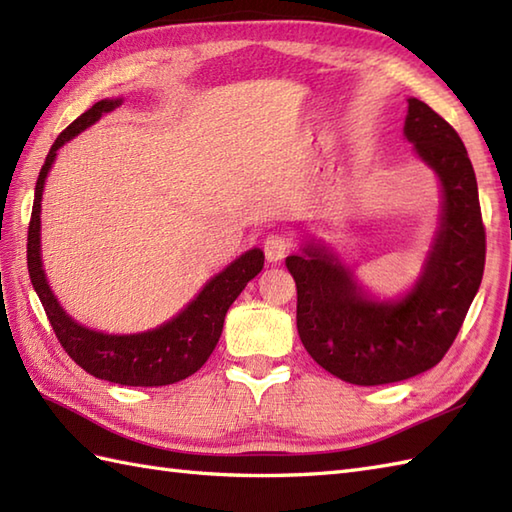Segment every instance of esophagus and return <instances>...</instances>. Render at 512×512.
<instances>
[{
    "label": "esophagus",
    "mask_w": 512,
    "mask_h": 512,
    "mask_svg": "<svg viewBox=\"0 0 512 512\" xmlns=\"http://www.w3.org/2000/svg\"><path fill=\"white\" fill-rule=\"evenodd\" d=\"M290 248H292L290 239L286 235H281V233H273V235H268L264 239L266 259H268V262H273V264H279L281 259H284L290 253Z\"/></svg>",
    "instance_id": "obj_1"
}]
</instances>
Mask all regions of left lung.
Segmentation results:
<instances>
[{
    "label": "left lung",
    "mask_w": 512,
    "mask_h": 512,
    "mask_svg": "<svg viewBox=\"0 0 512 512\" xmlns=\"http://www.w3.org/2000/svg\"><path fill=\"white\" fill-rule=\"evenodd\" d=\"M405 136L442 184L440 228L420 279L398 301H378L328 246L286 257L297 284V330L323 369L352 385H387L442 361L480 290L486 259L475 171L458 132L409 99Z\"/></svg>",
    "instance_id": "8db88e82"
}]
</instances>
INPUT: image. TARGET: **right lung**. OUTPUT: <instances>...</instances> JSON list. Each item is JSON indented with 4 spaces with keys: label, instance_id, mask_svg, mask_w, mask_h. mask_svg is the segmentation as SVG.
Segmentation results:
<instances>
[{
    "label": "right lung",
    "instance_id": "1",
    "mask_svg": "<svg viewBox=\"0 0 512 512\" xmlns=\"http://www.w3.org/2000/svg\"><path fill=\"white\" fill-rule=\"evenodd\" d=\"M121 103V99H103L94 103L88 112H83L72 125L65 127L50 147L46 162L39 171L35 202H32L28 226V273L54 334L76 365L96 378L110 380V383L129 387H162L189 378L209 361L217 341H220L224 317L231 303L239 297V292L246 288L250 279L262 273L264 253L259 248L246 250L231 266L217 273L178 317L162 323L156 330L138 334L96 332L76 323L61 308L57 297L52 295L41 266L43 184H46L57 151L68 140L79 136L83 129L99 121L103 114L116 110Z\"/></svg>",
    "mask_w": 512,
    "mask_h": 512
}]
</instances>
